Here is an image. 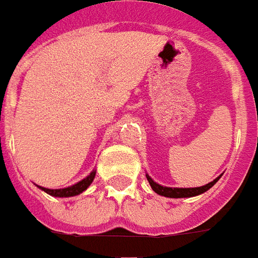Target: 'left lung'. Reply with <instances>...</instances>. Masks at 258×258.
<instances>
[{"label": "left lung", "instance_id": "left-lung-1", "mask_svg": "<svg viewBox=\"0 0 258 258\" xmlns=\"http://www.w3.org/2000/svg\"><path fill=\"white\" fill-rule=\"evenodd\" d=\"M146 178L149 180L150 186L151 189L160 195V196H165V197H171V199H182V197H193V196H199L202 195L204 191H207L208 189H211L214 184L218 182V179L221 178V175L218 178H215L213 182H210L206 186H200V187H167V186H161V184L155 183L153 179L150 178L149 175H146Z\"/></svg>", "mask_w": 258, "mask_h": 258}]
</instances>
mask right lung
<instances>
[{
    "instance_id": "obj_1",
    "label": "right lung",
    "mask_w": 258,
    "mask_h": 258,
    "mask_svg": "<svg viewBox=\"0 0 258 258\" xmlns=\"http://www.w3.org/2000/svg\"><path fill=\"white\" fill-rule=\"evenodd\" d=\"M94 176H96V171H93V172H91L89 176H86L83 180H80L78 183L69 186V187H65V189H47V187H41V186H38V187H40L41 190H44L45 193H48V195H51V196L54 197H72L76 196V195H80V193H83V191L90 186Z\"/></svg>"
}]
</instances>
